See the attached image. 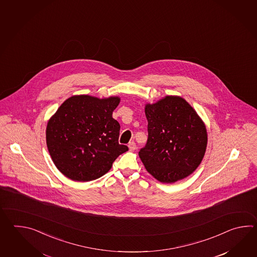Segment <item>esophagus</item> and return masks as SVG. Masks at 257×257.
Listing matches in <instances>:
<instances>
[{
  "label": "esophagus",
  "instance_id": "obj_1",
  "mask_svg": "<svg viewBox=\"0 0 257 257\" xmlns=\"http://www.w3.org/2000/svg\"><path fill=\"white\" fill-rule=\"evenodd\" d=\"M128 148H130V150L131 151H134V150H136V143L134 142H131L128 143Z\"/></svg>",
  "mask_w": 257,
  "mask_h": 257
}]
</instances>
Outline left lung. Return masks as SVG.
Here are the masks:
<instances>
[{
  "label": "left lung",
  "mask_w": 257,
  "mask_h": 257,
  "mask_svg": "<svg viewBox=\"0 0 257 257\" xmlns=\"http://www.w3.org/2000/svg\"><path fill=\"white\" fill-rule=\"evenodd\" d=\"M148 141L139 152L155 179L172 184L191 175L202 162L208 134L197 112L180 96L167 95L145 105Z\"/></svg>",
  "instance_id": "left-lung-1"
}]
</instances>
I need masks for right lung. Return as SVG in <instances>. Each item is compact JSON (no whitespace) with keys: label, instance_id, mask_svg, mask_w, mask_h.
<instances>
[{"label":"right lung","instance_id":"right-lung-1","mask_svg":"<svg viewBox=\"0 0 257 257\" xmlns=\"http://www.w3.org/2000/svg\"><path fill=\"white\" fill-rule=\"evenodd\" d=\"M119 102L118 96L73 95L50 117L47 146L56 167L66 177L78 182L95 180L128 151L118 143L120 125L112 116Z\"/></svg>","mask_w":257,"mask_h":257}]
</instances>
